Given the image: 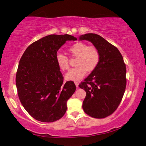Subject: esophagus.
<instances>
[{"label":"esophagus","instance_id":"obj_1","mask_svg":"<svg viewBox=\"0 0 146 146\" xmlns=\"http://www.w3.org/2000/svg\"><path fill=\"white\" fill-rule=\"evenodd\" d=\"M75 85H76V86H77V87L78 88V82L75 81Z\"/></svg>","mask_w":146,"mask_h":146}]
</instances>
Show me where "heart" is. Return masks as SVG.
Masks as SVG:
<instances>
[{
    "instance_id": "obj_1",
    "label": "heart",
    "mask_w": 146,
    "mask_h": 146,
    "mask_svg": "<svg viewBox=\"0 0 146 146\" xmlns=\"http://www.w3.org/2000/svg\"><path fill=\"white\" fill-rule=\"evenodd\" d=\"M68 51L77 57L75 68L69 70L66 74V79L78 80L88 72L93 71L100 60V53L98 48L94 45H88L86 43L77 42L68 48ZM58 66L62 71H67L69 68L68 58L64 54L58 53L56 56Z\"/></svg>"
}]
</instances>
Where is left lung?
<instances>
[{
	"instance_id": "1",
	"label": "left lung",
	"mask_w": 146,
	"mask_h": 146,
	"mask_svg": "<svg viewBox=\"0 0 146 146\" xmlns=\"http://www.w3.org/2000/svg\"><path fill=\"white\" fill-rule=\"evenodd\" d=\"M80 40H88L98 48L100 60L96 68L78 85L86 92L82 108L90 116L105 118L117 109L125 90L126 66L119 50L102 37L85 34Z\"/></svg>"
}]
</instances>
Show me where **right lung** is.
Masks as SVG:
<instances>
[{"mask_svg": "<svg viewBox=\"0 0 146 146\" xmlns=\"http://www.w3.org/2000/svg\"><path fill=\"white\" fill-rule=\"evenodd\" d=\"M77 38L69 34H51L30 45L20 59L16 73L17 94L23 107L41 122H53L63 117L67 101L76 90L74 82H64L58 66V50L66 41Z\"/></svg>", "mask_w": 146, "mask_h": 146, "instance_id": "1", "label": "right lung"}]
</instances>
